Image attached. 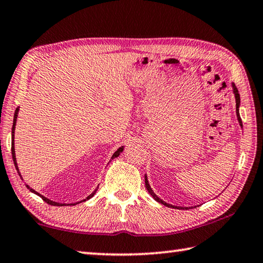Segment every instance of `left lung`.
<instances>
[{
    "mask_svg": "<svg viewBox=\"0 0 263 263\" xmlns=\"http://www.w3.org/2000/svg\"><path fill=\"white\" fill-rule=\"evenodd\" d=\"M232 91H233L234 99H235V112H237V118H238V122H239V124H240V126L242 127V122H241V118H240V114H239V108H240V95H239V91H238L237 87L234 86V83H232ZM145 185H146V189L148 190V193H149L151 196H152V197L155 199V201L159 202V203H161V204H163L164 206L173 208V209H179V210H181V209H183V210L185 209V210H186V209H188V208H183V206L172 205V204H169V203H166L164 201H162V199L160 198L158 195H155V193L152 190V188H151V185H149V183H148V180H147V175H145Z\"/></svg>",
    "mask_w": 263,
    "mask_h": 263,
    "instance_id": "8db88e82",
    "label": "left lung"
}]
</instances>
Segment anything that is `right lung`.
Listing matches in <instances>:
<instances>
[{
	"label": "right lung",
	"mask_w": 263,
	"mask_h": 263,
	"mask_svg": "<svg viewBox=\"0 0 263 263\" xmlns=\"http://www.w3.org/2000/svg\"><path fill=\"white\" fill-rule=\"evenodd\" d=\"M18 112H20V106L18 108L16 109V111H15V115H14V124H12V130H11V154H12V160H14V163H15V168H16V171H17V173H18V175L21 176V179H22V175H21V173H20V169H18V164H17V160H16V153H15V128H16V122H17V117H18ZM124 151V146H121V147H119L117 151H116V152L112 154V157H111V159H115V158H117V157H119V154H121L122 152ZM26 188H28L31 193H33V194H35L37 196H39V197H42L44 201H45L46 203H48V204H51V205H54V206H65V205H75V204H79V203H81V202H86L87 199H90L92 196H94L95 194H96V191H97V189H99V186H97V188L92 191V193L89 195V196H87V198H84V199H82V201H80V202H77V203H70V204H67V203H58V202H54V201H51L50 198H47V197H45V196H43L42 194H39V193H37V191L35 190H33L32 188H31L30 185H28L26 184Z\"/></svg>",
	"instance_id": "obj_1"
}]
</instances>
